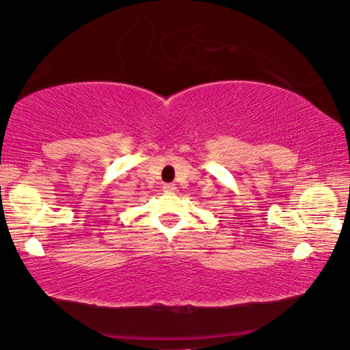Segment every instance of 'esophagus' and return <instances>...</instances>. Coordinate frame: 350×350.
Masks as SVG:
<instances>
[{"label":"esophagus","mask_w":350,"mask_h":350,"mask_svg":"<svg viewBox=\"0 0 350 350\" xmlns=\"http://www.w3.org/2000/svg\"><path fill=\"white\" fill-rule=\"evenodd\" d=\"M163 189H164V192H175L176 186H175V185H172V183H167V185H164V186H163Z\"/></svg>","instance_id":"esophagus-1"}]
</instances>
